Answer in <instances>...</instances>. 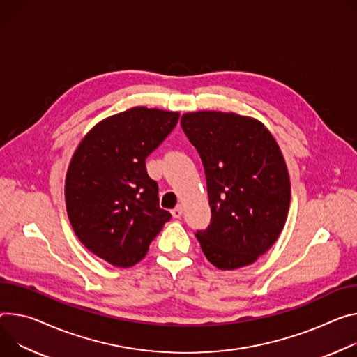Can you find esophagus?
Returning <instances> with one entry per match:
<instances>
[{
  "label": "esophagus",
  "mask_w": 357,
  "mask_h": 357,
  "mask_svg": "<svg viewBox=\"0 0 357 357\" xmlns=\"http://www.w3.org/2000/svg\"><path fill=\"white\" fill-rule=\"evenodd\" d=\"M182 212H183V209H182L181 205H178L176 208H174V209L171 211V213H172L174 218H181V216H182Z\"/></svg>",
  "instance_id": "obj_1"
}]
</instances>
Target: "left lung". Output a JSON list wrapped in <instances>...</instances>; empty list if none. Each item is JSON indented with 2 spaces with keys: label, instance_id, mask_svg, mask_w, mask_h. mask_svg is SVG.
Returning a JSON list of instances; mask_svg holds the SVG:
<instances>
[{
  "label": "left lung",
  "instance_id": "8db88e82",
  "mask_svg": "<svg viewBox=\"0 0 357 357\" xmlns=\"http://www.w3.org/2000/svg\"><path fill=\"white\" fill-rule=\"evenodd\" d=\"M181 125L206 175L211 225L197 238L220 271L256 262L278 241L290 205V179L268 128L235 112H186Z\"/></svg>",
  "mask_w": 357,
  "mask_h": 357
}]
</instances>
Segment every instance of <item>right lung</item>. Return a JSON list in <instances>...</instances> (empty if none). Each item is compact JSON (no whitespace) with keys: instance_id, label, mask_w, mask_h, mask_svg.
Instances as JSON below:
<instances>
[{"instance_id":"add662e5","label":"right lung","mask_w":357,"mask_h":357,"mask_svg":"<svg viewBox=\"0 0 357 357\" xmlns=\"http://www.w3.org/2000/svg\"><path fill=\"white\" fill-rule=\"evenodd\" d=\"M179 112L135 107L96 123L75 149L66 205L81 243L115 268L145 257L171 213L159 208L145 159L176 126Z\"/></svg>"}]
</instances>
